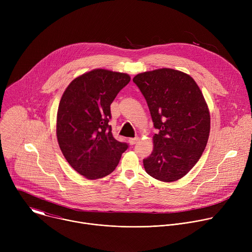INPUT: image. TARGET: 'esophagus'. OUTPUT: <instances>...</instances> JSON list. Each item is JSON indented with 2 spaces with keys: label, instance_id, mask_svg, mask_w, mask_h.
Listing matches in <instances>:
<instances>
[{
  "label": "esophagus",
  "instance_id": "34e87169",
  "mask_svg": "<svg viewBox=\"0 0 252 252\" xmlns=\"http://www.w3.org/2000/svg\"><path fill=\"white\" fill-rule=\"evenodd\" d=\"M137 140H138V137H131V138L128 139V142H129L130 146H133L137 142Z\"/></svg>",
  "mask_w": 252,
  "mask_h": 252
}]
</instances>
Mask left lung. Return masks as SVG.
Wrapping results in <instances>:
<instances>
[{
	"mask_svg": "<svg viewBox=\"0 0 252 252\" xmlns=\"http://www.w3.org/2000/svg\"><path fill=\"white\" fill-rule=\"evenodd\" d=\"M158 129L146 171L160 182L184 177L200 158L208 140L210 116L203 94L188 74L172 68L145 71L133 78Z\"/></svg>",
	"mask_w": 252,
	"mask_h": 252,
	"instance_id": "1",
	"label": "left lung"
}]
</instances>
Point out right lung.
I'll list each match as a JSON object with an SVG mask.
<instances>
[{
  "label": "right lung",
  "mask_w": 252,
  "mask_h": 252,
  "mask_svg": "<svg viewBox=\"0 0 252 252\" xmlns=\"http://www.w3.org/2000/svg\"><path fill=\"white\" fill-rule=\"evenodd\" d=\"M129 81L127 74L95 68L76 78L63 94L58 142L69 165L86 178L112 173L128 148L113 136L109 122L111 103Z\"/></svg>",
  "instance_id": "right-lung-1"
}]
</instances>
